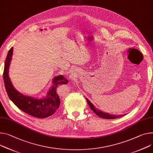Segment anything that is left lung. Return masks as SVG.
Segmentation results:
<instances>
[{
  "label": "left lung",
  "mask_w": 153,
  "mask_h": 153,
  "mask_svg": "<svg viewBox=\"0 0 153 153\" xmlns=\"http://www.w3.org/2000/svg\"><path fill=\"white\" fill-rule=\"evenodd\" d=\"M86 99L87 100V102H88V105H89L91 109L98 116H99L100 117H102V118H105V119H116V118H118V117H123V116L126 115V114H121V115H114V114H108L107 113H104L102 111H100L97 108H96L94 106V105L87 98H86Z\"/></svg>",
  "instance_id": "left-lung-1"
}]
</instances>
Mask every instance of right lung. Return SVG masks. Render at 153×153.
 Returning <instances> with one entry per match:
<instances>
[{"label": "right lung", "mask_w": 153, "mask_h": 153, "mask_svg": "<svg viewBox=\"0 0 153 153\" xmlns=\"http://www.w3.org/2000/svg\"><path fill=\"white\" fill-rule=\"evenodd\" d=\"M13 48L9 50L4 65V81L10 99L22 111L39 118H45L53 114L59 107L60 99L57 94V87L68 83V80L62 75L53 78L52 85L46 96L43 98L27 96L18 91L9 77V67L13 55Z\"/></svg>", "instance_id": "obj_1"}]
</instances>
